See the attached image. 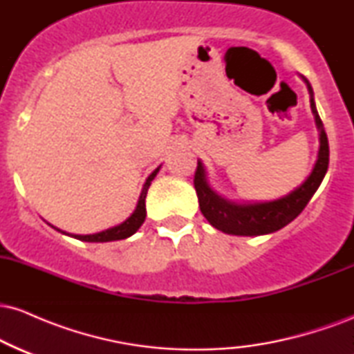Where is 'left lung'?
<instances>
[{
  "instance_id": "obj_1",
  "label": "left lung",
  "mask_w": 354,
  "mask_h": 354,
  "mask_svg": "<svg viewBox=\"0 0 354 354\" xmlns=\"http://www.w3.org/2000/svg\"><path fill=\"white\" fill-rule=\"evenodd\" d=\"M301 78L310 93L311 111L319 135L318 156H316L311 173L301 185H298L293 191L281 198L271 201H238L225 198L211 188L208 171H206L203 161L198 160V168L194 173V188H196L203 216L208 219L213 228L226 234H234V236H263V234L276 233L278 230L284 228L288 223L293 221L306 208L313 194L319 188L321 181L328 171V163H330V146H328V136L324 133L318 109H316L315 93H313L310 81L304 76Z\"/></svg>"
}]
</instances>
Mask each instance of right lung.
Here are the masks:
<instances>
[{"mask_svg":"<svg viewBox=\"0 0 354 354\" xmlns=\"http://www.w3.org/2000/svg\"><path fill=\"white\" fill-rule=\"evenodd\" d=\"M160 169H161V165L158 166V168L154 169V171L149 174L148 178H146L143 189H141L140 198H138L135 211H133V213L129 214V216L126 218L123 223H120V225L111 226V228L100 231V233H93V234H71V233H66V231H61L58 228H55V226H53V228L61 231L63 234H68V236H73V238L80 239V241H88V243H108V241H118V239H126V238L133 236V234H135L136 231L141 228V225L145 223L146 194H148V188L151 186V181L154 180V176H156Z\"/></svg>","mask_w":354,"mask_h":354,"instance_id":"right-lung-1","label":"right lung"}]
</instances>
